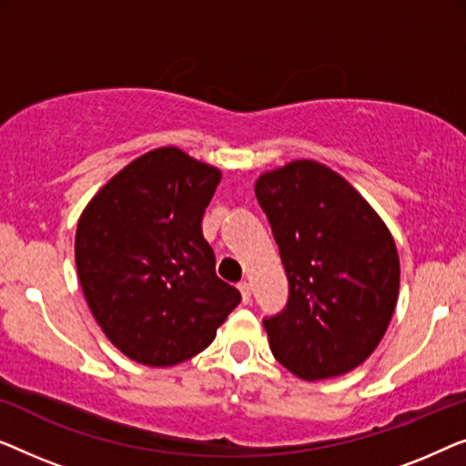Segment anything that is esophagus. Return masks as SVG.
<instances>
[{
	"instance_id": "1",
	"label": "esophagus",
	"mask_w": 466,
	"mask_h": 466,
	"mask_svg": "<svg viewBox=\"0 0 466 466\" xmlns=\"http://www.w3.org/2000/svg\"><path fill=\"white\" fill-rule=\"evenodd\" d=\"M238 289H240V296H242V304H251V293H253L251 283L242 280V283L238 285Z\"/></svg>"
}]
</instances>
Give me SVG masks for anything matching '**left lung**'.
<instances>
[{
    "instance_id": "left-lung-1",
    "label": "left lung",
    "mask_w": 466,
    "mask_h": 466,
    "mask_svg": "<svg viewBox=\"0 0 466 466\" xmlns=\"http://www.w3.org/2000/svg\"><path fill=\"white\" fill-rule=\"evenodd\" d=\"M255 196L289 280L283 310L264 317L272 355L304 380L355 370L397 306L390 232L349 181L314 160L261 175Z\"/></svg>"
}]
</instances>
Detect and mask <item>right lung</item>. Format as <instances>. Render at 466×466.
<instances>
[{"label":"right lung","mask_w":466,"mask_h":466,"mask_svg":"<svg viewBox=\"0 0 466 466\" xmlns=\"http://www.w3.org/2000/svg\"><path fill=\"white\" fill-rule=\"evenodd\" d=\"M221 179L177 147L120 170L77 221L76 266L96 323L124 355L152 367L187 361L240 301L215 274L200 230Z\"/></svg>","instance_id":"obj_1"}]
</instances>
